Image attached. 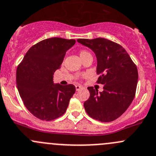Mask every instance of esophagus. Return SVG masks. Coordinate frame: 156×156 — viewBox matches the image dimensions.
<instances>
[{
	"mask_svg": "<svg viewBox=\"0 0 156 156\" xmlns=\"http://www.w3.org/2000/svg\"><path fill=\"white\" fill-rule=\"evenodd\" d=\"M75 87H76V91H79V90L81 89L82 88H83L81 86H80V85H76V86H75Z\"/></svg>",
	"mask_w": 156,
	"mask_h": 156,
	"instance_id": "1",
	"label": "esophagus"
}]
</instances>
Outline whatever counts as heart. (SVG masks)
I'll list each match as a JSON object with an SVG mask.
<instances>
[{
	"mask_svg": "<svg viewBox=\"0 0 156 156\" xmlns=\"http://www.w3.org/2000/svg\"><path fill=\"white\" fill-rule=\"evenodd\" d=\"M90 55H91V53H90L89 52H88L87 50H81L80 52V56L82 59H83L85 57H86V56Z\"/></svg>",
	"mask_w": 156,
	"mask_h": 156,
	"instance_id": "b5f03b06",
	"label": "heart"
}]
</instances>
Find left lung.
Returning <instances> with one entry per match:
<instances>
[{"label": "left lung", "instance_id": "8db88e82", "mask_svg": "<svg viewBox=\"0 0 156 156\" xmlns=\"http://www.w3.org/2000/svg\"><path fill=\"white\" fill-rule=\"evenodd\" d=\"M97 57L98 83L104 85V91L88 87L90 97L84 108L90 117L109 122L122 115L135 96L138 72L135 64L126 49L105 38L78 39Z\"/></svg>", "mask_w": 156, "mask_h": 156}]
</instances>
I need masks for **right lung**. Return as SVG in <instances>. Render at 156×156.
Listing matches in <instances>:
<instances>
[{
	"label": "right lung",
	"instance_id": "obj_1",
	"mask_svg": "<svg viewBox=\"0 0 156 156\" xmlns=\"http://www.w3.org/2000/svg\"><path fill=\"white\" fill-rule=\"evenodd\" d=\"M75 40L52 37L28 49L16 70V85L23 104L34 116L51 121L66 112L76 91L73 85L54 84L53 74L61 67L67 50Z\"/></svg>",
	"mask_w": 156,
	"mask_h": 156
}]
</instances>
